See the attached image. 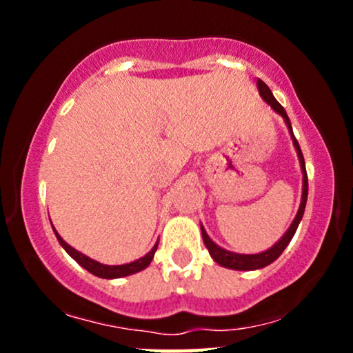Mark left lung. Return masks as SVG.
Masks as SVG:
<instances>
[{
  "label": "left lung",
  "instance_id": "left-lung-1",
  "mask_svg": "<svg viewBox=\"0 0 353 353\" xmlns=\"http://www.w3.org/2000/svg\"><path fill=\"white\" fill-rule=\"evenodd\" d=\"M257 88H259V92H261V96L264 98V101L267 104H270V108L274 109V111H277L279 114H281L283 119H285L287 125H289V131H290V137H292L294 141V145L295 149H297V154H299V161H301V168H302V172H303V185H302V202H301V208H299V212L297 216H295L292 225H290L289 230H287L285 234H283V237L281 241L277 242L274 247H270L269 250H265V252H261V254H250V255H245V254H234V252H229V250H224L222 247H219L217 244H214L212 241H210L208 232H205L204 228L201 225V230H202V239H204V244L208 247L210 257L214 259V261L217 262L219 265L222 267H228V269H234V270H255V269H262V267L272 264L275 259H279V255L283 252V249H285L287 245H289V242L292 241L295 230L299 228V222H301V219L303 216V210H305V204H307V194H309V181H307V171H305V161H303V156H302V151H301V145H299L297 139H295L294 132H292V125H290V121H289V116H287L285 109L281 106V103H279L277 99L274 98L272 91H270L269 86L264 83L262 79H257Z\"/></svg>",
  "mask_w": 353,
  "mask_h": 353
}]
</instances>
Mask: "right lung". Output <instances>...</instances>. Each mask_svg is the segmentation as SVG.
I'll use <instances>...</instances> for the list:
<instances>
[{
    "instance_id": "add662e5",
    "label": "right lung",
    "mask_w": 353,
    "mask_h": 353,
    "mask_svg": "<svg viewBox=\"0 0 353 353\" xmlns=\"http://www.w3.org/2000/svg\"><path fill=\"white\" fill-rule=\"evenodd\" d=\"M52 229H54V228H52ZM54 234H56V237H58L59 244L63 245V249L66 250V252L70 254L71 257L74 259V261L78 262L79 265H83L84 269L88 270V272L94 274L96 277H101V279H117V277H125V275L136 274V272H139V270L145 269V267H148L149 264H151V261H152L154 254H156L157 244H159V242H157V244L152 247L151 252L145 254L144 257H141V259H139V261L131 262V264H124V265H104V264H99V262L92 261V259H89L88 255H84V254L78 252V250H76V249H72V247H71L70 244H66V242H64L63 239H61V236H59L58 232H56V230H54Z\"/></svg>"
}]
</instances>
